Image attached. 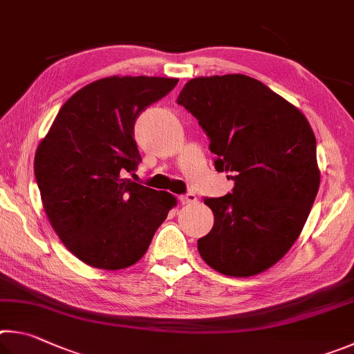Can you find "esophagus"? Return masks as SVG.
I'll list each match as a JSON object with an SVG mask.
<instances>
[{
    "label": "esophagus",
    "mask_w": 354,
    "mask_h": 354,
    "mask_svg": "<svg viewBox=\"0 0 354 354\" xmlns=\"http://www.w3.org/2000/svg\"><path fill=\"white\" fill-rule=\"evenodd\" d=\"M196 201H197V197L193 193H188V194L180 196V202L183 203V205H188V203H194Z\"/></svg>",
    "instance_id": "1"
}]
</instances>
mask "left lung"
Listing matches in <instances>:
<instances>
[{
    "instance_id": "1",
    "label": "left lung",
    "mask_w": 354,
    "mask_h": 354,
    "mask_svg": "<svg viewBox=\"0 0 354 354\" xmlns=\"http://www.w3.org/2000/svg\"><path fill=\"white\" fill-rule=\"evenodd\" d=\"M205 130L214 167L234 182L230 194L205 197L214 225L197 241L209 268L252 277L286 255L320 185L315 136L306 116L244 74L196 77L177 97Z\"/></svg>"
}]
</instances>
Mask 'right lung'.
<instances>
[{"mask_svg":"<svg viewBox=\"0 0 354 354\" xmlns=\"http://www.w3.org/2000/svg\"><path fill=\"white\" fill-rule=\"evenodd\" d=\"M178 79L111 76L62 105L35 152L43 208L62 243L80 261L118 270L140 261L177 201L129 178L141 161L138 115Z\"/></svg>","mask_w":354,"mask_h":354,"instance_id":"obj_1","label":"right lung"}]
</instances>
